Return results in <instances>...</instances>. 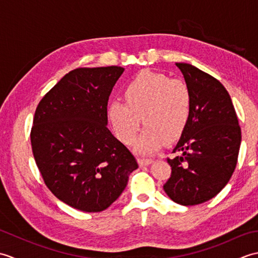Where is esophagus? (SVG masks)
Instances as JSON below:
<instances>
[{"instance_id": "1", "label": "esophagus", "mask_w": 258, "mask_h": 258, "mask_svg": "<svg viewBox=\"0 0 258 258\" xmlns=\"http://www.w3.org/2000/svg\"><path fill=\"white\" fill-rule=\"evenodd\" d=\"M153 163V160H149V158H140L139 160V165L141 166V167H143V166H149V165H151V164Z\"/></svg>"}]
</instances>
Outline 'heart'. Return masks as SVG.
<instances>
[{
	"label": "heart",
	"instance_id": "1",
	"mask_svg": "<svg viewBox=\"0 0 258 258\" xmlns=\"http://www.w3.org/2000/svg\"><path fill=\"white\" fill-rule=\"evenodd\" d=\"M124 97L126 103H109L107 117L117 138L127 145L138 138L143 119L146 127L136 143L141 154H152L166 140L178 139L187 125L191 96L183 81L143 71L125 86Z\"/></svg>",
	"mask_w": 258,
	"mask_h": 258
}]
</instances>
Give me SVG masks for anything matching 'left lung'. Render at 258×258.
Masks as SVG:
<instances>
[{"mask_svg":"<svg viewBox=\"0 0 258 258\" xmlns=\"http://www.w3.org/2000/svg\"><path fill=\"white\" fill-rule=\"evenodd\" d=\"M188 86L187 125L167 160L172 175L163 186L184 206L202 204L225 187L236 167L242 133L228 92L220 81L187 63H176Z\"/></svg>","mask_w":258,"mask_h":258,"instance_id":"1","label":"left lung"}]
</instances>
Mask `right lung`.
<instances>
[{
	"label": "right lung",
	"mask_w": 258,
	"mask_h": 258,
	"mask_svg": "<svg viewBox=\"0 0 258 258\" xmlns=\"http://www.w3.org/2000/svg\"><path fill=\"white\" fill-rule=\"evenodd\" d=\"M124 69H76L38 103L32 151L46 186L82 212H102L116 201L139 167L107 128V102Z\"/></svg>",
	"instance_id": "1"
}]
</instances>
